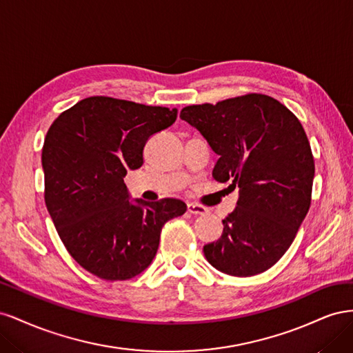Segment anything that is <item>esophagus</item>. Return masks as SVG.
<instances>
[{
  "instance_id": "1",
  "label": "esophagus",
  "mask_w": 353,
  "mask_h": 353,
  "mask_svg": "<svg viewBox=\"0 0 353 353\" xmlns=\"http://www.w3.org/2000/svg\"><path fill=\"white\" fill-rule=\"evenodd\" d=\"M187 210L193 213V215H205V213H208V209L205 206L197 205V203H188Z\"/></svg>"
}]
</instances>
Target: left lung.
I'll return each mask as SVG.
<instances>
[{
  "instance_id": "1",
  "label": "left lung",
  "mask_w": 353,
  "mask_h": 353,
  "mask_svg": "<svg viewBox=\"0 0 353 353\" xmlns=\"http://www.w3.org/2000/svg\"><path fill=\"white\" fill-rule=\"evenodd\" d=\"M179 117L219 156L212 176L239 187L237 208L222 219L221 239L203 248L208 262L234 276L270 270L311 206L315 165L302 123L263 94L188 105Z\"/></svg>"
}]
</instances>
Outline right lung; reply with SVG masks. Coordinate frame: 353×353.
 I'll use <instances>...</instances> for the list:
<instances>
[{
  "label": "right lung",
  "mask_w": 353,
  "mask_h": 353,
  "mask_svg": "<svg viewBox=\"0 0 353 353\" xmlns=\"http://www.w3.org/2000/svg\"><path fill=\"white\" fill-rule=\"evenodd\" d=\"M176 114L97 95L50 126L42 148L46 205L72 258L99 279L130 280L147 270L165 222L187 210L178 199L131 200L123 183L128 170L143 166L148 138Z\"/></svg>",
  "instance_id": "obj_1"
}]
</instances>
